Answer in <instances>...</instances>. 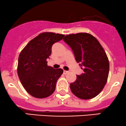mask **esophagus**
<instances>
[{
  "instance_id": "1",
  "label": "esophagus",
  "mask_w": 126,
  "mask_h": 126,
  "mask_svg": "<svg viewBox=\"0 0 126 126\" xmlns=\"http://www.w3.org/2000/svg\"><path fill=\"white\" fill-rule=\"evenodd\" d=\"M68 72H69V71H64V70L63 71V74H67Z\"/></svg>"
}]
</instances>
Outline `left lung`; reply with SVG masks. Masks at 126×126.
Instances as JSON below:
<instances>
[{"label":"left lung","mask_w":126,"mask_h":126,"mask_svg":"<svg viewBox=\"0 0 126 126\" xmlns=\"http://www.w3.org/2000/svg\"><path fill=\"white\" fill-rule=\"evenodd\" d=\"M63 40L72 49L75 60L83 70L70 84L71 91L80 99L93 98L101 92L108 80L109 62L104 49L88 33L69 34Z\"/></svg>","instance_id":"left-lung-1"}]
</instances>
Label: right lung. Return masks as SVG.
I'll return each mask as SVG.
<instances>
[{
  "label": "right lung",
  "instance_id": "obj_1",
  "mask_svg": "<svg viewBox=\"0 0 126 126\" xmlns=\"http://www.w3.org/2000/svg\"><path fill=\"white\" fill-rule=\"evenodd\" d=\"M64 36L54 32L41 33L21 51L18 60V76L25 89L31 96L44 98L55 91L57 81L63 70L48 66L46 59L51 54L53 44Z\"/></svg>",
  "mask_w": 126,
  "mask_h": 126
}]
</instances>
